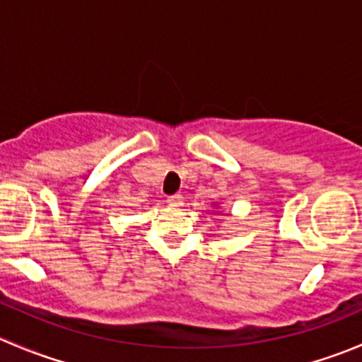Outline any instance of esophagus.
Masks as SVG:
<instances>
[{"label": "esophagus", "instance_id": "34e87169", "mask_svg": "<svg viewBox=\"0 0 362 362\" xmlns=\"http://www.w3.org/2000/svg\"><path fill=\"white\" fill-rule=\"evenodd\" d=\"M168 204L170 206H180L182 204V196L180 194H173V196H168Z\"/></svg>", "mask_w": 362, "mask_h": 362}]
</instances>
